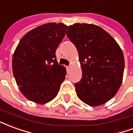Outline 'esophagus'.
<instances>
[{"label": "esophagus", "mask_w": 133, "mask_h": 133, "mask_svg": "<svg viewBox=\"0 0 133 133\" xmlns=\"http://www.w3.org/2000/svg\"><path fill=\"white\" fill-rule=\"evenodd\" d=\"M70 68V65H68V66H66V69L67 70H69Z\"/></svg>", "instance_id": "34e87169"}]
</instances>
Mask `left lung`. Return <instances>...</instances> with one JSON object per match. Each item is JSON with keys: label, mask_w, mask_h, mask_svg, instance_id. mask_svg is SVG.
<instances>
[{"label": "left lung", "mask_w": 133, "mask_h": 133, "mask_svg": "<svg viewBox=\"0 0 133 133\" xmlns=\"http://www.w3.org/2000/svg\"><path fill=\"white\" fill-rule=\"evenodd\" d=\"M67 36L77 48L82 78L75 84L80 100L98 106L113 98L120 88L125 67L124 56L117 42L96 25H70Z\"/></svg>", "instance_id": "1"}]
</instances>
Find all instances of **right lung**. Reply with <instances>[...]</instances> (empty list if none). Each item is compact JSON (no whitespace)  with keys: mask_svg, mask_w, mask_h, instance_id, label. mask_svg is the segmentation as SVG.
I'll return each instance as SVG.
<instances>
[{"mask_svg":"<svg viewBox=\"0 0 133 133\" xmlns=\"http://www.w3.org/2000/svg\"><path fill=\"white\" fill-rule=\"evenodd\" d=\"M68 26L50 23L30 30L21 38L13 56V72L23 95L39 104L58 94L66 70L59 65L55 51Z\"/></svg>","mask_w":133,"mask_h":133,"instance_id":"right-lung-1","label":"right lung"}]
</instances>
